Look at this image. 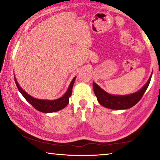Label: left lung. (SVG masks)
I'll return each instance as SVG.
<instances>
[{
    "instance_id": "8db88e82",
    "label": "left lung",
    "mask_w": 160,
    "mask_h": 160,
    "mask_svg": "<svg viewBox=\"0 0 160 160\" xmlns=\"http://www.w3.org/2000/svg\"><path fill=\"white\" fill-rule=\"evenodd\" d=\"M152 75L142 88L134 93L128 94V95L119 96V95H111L108 93L102 88L98 86L96 82H93V88L94 93L97 98L98 103L103 107H107L111 109H127L131 108L136 105L141 98H142L145 91L149 85Z\"/></svg>"
}]
</instances>
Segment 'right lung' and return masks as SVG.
<instances>
[{
  "label": "right lung",
  "instance_id": "obj_1",
  "mask_svg": "<svg viewBox=\"0 0 160 160\" xmlns=\"http://www.w3.org/2000/svg\"><path fill=\"white\" fill-rule=\"evenodd\" d=\"M76 77L73 78L72 82L69 85V86L67 89L66 93H64V96L59 98H57L56 100H42V99H38V98H33L32 96L29 95L28 93H26L21 87L19 86V83H18L17 80H16V78L14 77V80L17 85V88L19 90L22 95L24 96V98L28 101V102L37 109L38 111L43 112V113H50V112H55L59 110L64 109L65 107L69 103V98L72 95V87L75 82Z\"/></svg>",
  "mask_w": 160,
  "mask_h": 160
}]
</instances>
